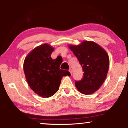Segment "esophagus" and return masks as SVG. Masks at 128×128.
I'll return each instance as SVG.
<instances>
[{"mask_svg": "<svg viewBox=\"0 0 128 128\" xmlns=\"http://www.w3.org/2000/svg\"><path fill=\"white\" fill-rule=\"evenodd\" d=\"M69 72L71 74H72V69H71V68L69 69Z\"/></svg>", "mask_w": 128, "mask_h": 128, "instance_id": "1", "label": "esophagus"}]
</instances>
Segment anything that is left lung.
Listing matches in <instances>:
<instances>
[{
	"mask_svg": "<svg viewBox=\"0 0 128 128\" xmlns=\"http://www.w3.org/2000/svg\"><path fill=\"white\" fill-rule=\"evenodd\" d=\"M84 72L83 78L75 85L82 94L88 95L98 90L104 81L110 65L107 53L92 41H83L78 46L69 45Z\"/></svg>",
	"mask_w": 128,
	"mask_h": 128,
	"instance_id": "1",
	"label": "left lung"
}]
</instances>
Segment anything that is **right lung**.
<instances>
[{"label":"right lung","mask_w":128,"mask_h":128,"mask_svg":"<svg viewBox=\"0 0 128 128\" xmlns=\"http://www.w3.org/2000/svg\"><path fill=\"white\" fill-rule=\"evenodd\" d=\"M54 50L47 43L43 44L30 52L24 62L28 84L36 94L43 98L55 94L62 77L70 75L68 70L60 69L61 63L57 59L51 58Z\"/></svg>","instance_id":"1"}]
</instances>
